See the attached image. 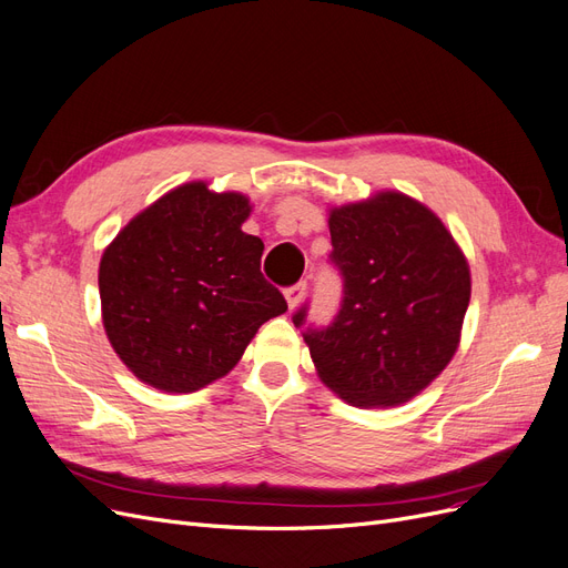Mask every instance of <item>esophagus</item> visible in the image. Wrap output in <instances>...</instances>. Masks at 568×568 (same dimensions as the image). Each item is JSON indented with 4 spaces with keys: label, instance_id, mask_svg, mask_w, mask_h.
<instances>
[{
    "label": "esophagus",
    "instance_id": "esophagus-1",
    "mask_svg": "<svg viewBox=\"0 0 568 568\" xmlns=\"http://www.w3.org/2000/svg\"><path fill=\"white\" fill-rule=\"evenodd\" d=\"M305 288H307V284H305V282H298V284L288 286V288L284 291L286 303H288V311H296V307L303 303V298H305Z\"/></svg>",
    "mask_w": 568,
    "mask_h": 568
}]
</instances>
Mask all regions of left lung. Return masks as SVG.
<instances>
[{
  "mask_svg": "<svg viewBox=\"0 0 568 568\" xmlns=\"http://www.w3.org/2000/svg\"><path fill=\"white\" fill-rule=\"evenodd\" d=\"M343 301L303 338L320 379L357 407H395L448 367L471 296L469 263L440 217L400 192L329 213ZM307 307L294 315L305 324Z\"/></svg>",
  "mask_w": 568,
  "mask_h": 568,
  "instance_id": "left-lung-1",
  "label": "left lung"
}]
</instances>
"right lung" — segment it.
<instances>
[{
  "mask_svg": "<svg viewBox=\"0 0 568 568\" xmlns=\"http://www.w3.org/2000/svg\"><path fill=\"white\" fill-rule=\"evenodd\" d=\"M244 194L186 182L163 194L106 246L101 320L136 379L194 393L225 376L286 301L261 272L263 242L242 225Z\"/></svg>",
  "mask_w": 568,
  "mask_h": 568,
  "instance_id": "add662e5",
  "label": "right lung"
}]
</instances>
